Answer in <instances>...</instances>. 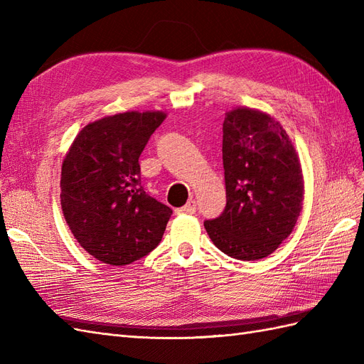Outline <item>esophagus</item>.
Wrapping results in <instances>:
<instances>
[{"label": "esophagus", "instance_id": "obj_1", "mask_svg": "<svg viewBox=\"0 0 364 364\" xmlns=\"http://www.w3.org/2000/svg\"><path fill=\"white\" fill-rule=\"evenodd\" d=\"M178 212L180 213H195L197 212V203H195L193 200H189L183 208L178 209Z\"/></svg>", "mask_w": 364, "mask_h": 364}]
</instances>
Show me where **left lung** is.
<instances>
[{
  "label": "left lung",
  "mask_w": 364,
  "mask_h": 364,
  "mask_svg": "<svg viewBox=\"0 0 364 364\" xmlns=\"http://www.w3.org/2000/svg\"><path fill=\"white\" fill-rule=\"evenodd\" d=\"M226 208L204 221L226 255L254 262L291 235L304 200L300 158L283 126L266 112L235 107L223 123Z\"/></svg>",
  "instance_id": "1"
}]
</instances>
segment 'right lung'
Wrapping results in <instances>:
<instances>
[{
	"label": "right lung",
	"mask_w": 364,
	"mask_h": 364,
	"mask_svg": "<svg viewBox=\"0 0 364 364\" xmlns=\"http://www.w3.org/2000/svg\"><path fill=\"white\" fill-rule=\"evenodd\" d=\"M167 115L129 110L80 130L61 167V209L80 246L112 266L160 245L172 209L146 193L138 158Z\"/></svg>",
	"instance_id": "obj_1"
}]
</instances>
